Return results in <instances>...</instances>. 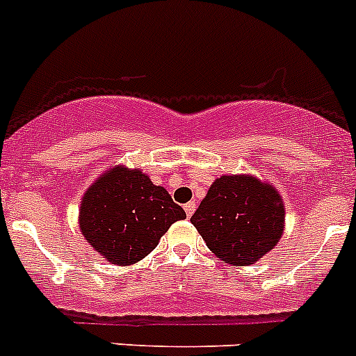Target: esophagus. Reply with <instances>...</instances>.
<instances>
[{
    "mask_svg": "<svg viewBox=\"0 0 356 356\" xmlns=\"http://www.w3.org/2000/svg\"><path fill=\"white\" fill-rule=\"evenodd\" d=\"M184 210H185V213H187V217H192V213H194V211H195V203H194V201H191V203L185 204Z\"/></svg>",
    "mask_w": 356,
    "mask_h": 356,
    "instance_id": "34e87169",
    "label": "esophagus"
}]
</instances>
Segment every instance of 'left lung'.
Here are the masks:
<instances>
[{
	"mask_svg": "<svg viewBox=\"0 0 356 356\" xmlns=\"http://www.w3.org/2000/svg\"><path fill=\"white\" fill-rule=\"evenodd\" d=\"M208 249L231 265L245 266L279 242L284 204L279 192L254 176H220L191 217Z\"/></svg>",
	"mask_w": 356,
	"mask_h": 356,
	"instance_id": "1",
	"label": "left lung"
}]
</instances>
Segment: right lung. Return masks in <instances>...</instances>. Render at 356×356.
Wrapping results in <instances>:
<instances>
[{
  "label": "right lung",
  "mask_w": 356,
  "mask_h": 356,
  "mask_svg": "<svg viewBox=\"0 0 356 356\" xmlns=\"http://www.w3.org/2000/svg\"><path fill=\"white\" fill-rule=\"evenodd\" d=\"M185 218L180 204L139 169L114 168L84 194L81 233L113 265L148 256L172 222Z\"/></svg>",
  "instance_id": "add662e5"
}]
</instances>
